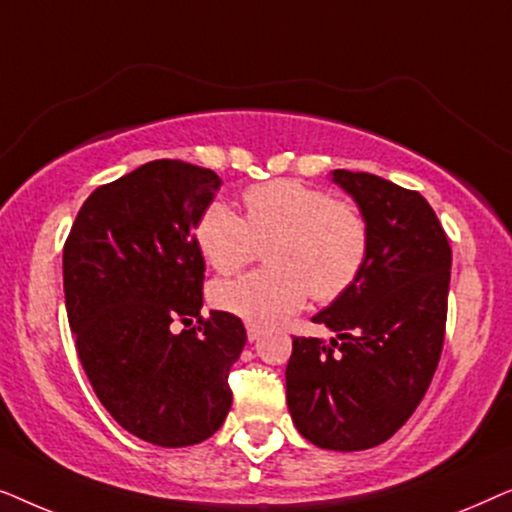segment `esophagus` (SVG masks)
I'll return each instance as SVG.
<instances>
[{
    "mask_svg": "<svg viewBox=\"0 0 512 512\" xmlns=\"http://www.w3.org/2000/svg\"><path fill=\"white\" fill-rule=\"evenodd\" d=\"M261 326H256V324H247V338L251 340V342H254V340H258V338H261Z\"/></svg>",
    "mask_w": 512,
    "mask_h": 512,
    "instance_id": "obj_1",
    "label": "esophagus"
}]
</instances>
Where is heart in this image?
<instances>
[{
	"mask_svg": "<svg viewBox=\"0 0 512 512\" xmlns=\"http://www.w3.org/2000/svg\"><path fill=\"white\" fill-rule=\"evenodd\" d=\"M198 247L221 275L242 270L268 249L270 270L216 282L212 303L249 324L272 326L305 305L333 303L359 282L370 256L366 216L324 188L275 179L247 188L244 219L223 202L202 212Z\"/></svg>",
	"mask_w": 512,
	"mask_h": 512,
	"instance_id": "obj_1",
	"label": "heart"
}]
</instances>
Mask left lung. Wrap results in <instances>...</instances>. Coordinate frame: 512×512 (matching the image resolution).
Wrapping results in <instances>:
<instances>
[{
  "label": "left lung",
  "mask_w": 512,
  "mask_h": 512,
  "mask_svg": "<svg viewBox=\"0 0 512 512\" xmlns=\"http://www.w3.org/2000/svg\"><path fill=\"white\" fill-rule=\"evenodd\" d=\"M370 228L359 282L312 321L331 342L293 338L286 403L300 436L356 452L389 440L429 389L445 340L452 249L417 191L368 172L335 170Z\"/></svg>",
  "instance_id": "1"
}]
</instances>
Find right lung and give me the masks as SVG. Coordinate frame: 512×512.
<instances>
[{
	"label": "right lung",
	"instance_id": "obj_1",
	"mask_svg": "<svg viewBox=\"0 0 512 512\" xmlns=\"http://www.w3.org/2000/svg\"><path fill=\"white\" fill-rule=\"evenodd\" d=\"M219 186L207 167L153 160L97 186L62 249L67 319L93 391L125 431L160 447L221 429L247 342L235 314H200L195 226ZM193 318V329L171 331Z\"/></svg>",
	"mask_w": 512,
	"mask_h": 512
}]
</instances>
